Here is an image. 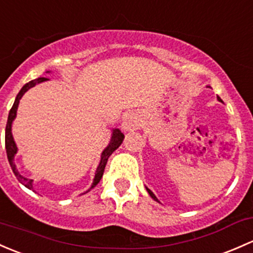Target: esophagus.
I'll return each instance as SVG.
<instances>
[{"mask_svg":"<svg viewBox=\"0 0 253 253\" xmlns=\"http://www.w3.org/2000/svg\"><path fill=\"white\" fill-rule=\"evenodd\" d=\"M139 119L138 116L133 113L127 114L124 118V121H122V129L124 131H132V129H135L139 127Z\"/></svg>","mask_w":253,"mask_h":253,"instance_id":"esophagus-1","label":"esophagus"}]
</instances>
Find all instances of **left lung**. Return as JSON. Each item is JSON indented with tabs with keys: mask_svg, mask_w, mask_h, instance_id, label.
<instances>
[{
	"mask_svg": "<svg viewBox=\"0 0 253 253\" xmlns=\"http://www.w3.org/2000/svg\"><path fill=\"white\" fill-rule=\"evenodd\" d=\"M218 100H220V98H219V97H218ZM147 190H148L149 195H150V196H151V198H153V199H154V200H156V201H158V199H156V196H155V195H154V194H153V191H151V190H149V189H148V188H147Z\"/></svg>",
	"mask_w": 253,
	"mask_h": 253,
	"instance_id": "8db88e82",
	"label": "left lung"
}]
</instances>
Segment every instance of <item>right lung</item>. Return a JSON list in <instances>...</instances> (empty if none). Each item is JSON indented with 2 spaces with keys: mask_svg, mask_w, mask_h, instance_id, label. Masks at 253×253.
Wrapping results in <instances>:
<instances>
[{
  "mask_svg": "<svg viewBox=\"0 0 253 253\" xmlns=\"http://www.w3.org/2000/svg\"><path fill=\"white\" fill-rule=\"evenodd\" d=\"M46 80H47L46 78H40V79H37V80H33V81L28 82V84H24L23 88L20 89V92L18 93L17 98H15V102H14V104H13L12 109H10V110H9V115H8L7 125H6V137H4V143H6V151H7L8 161H9V165H10V167H12L13 173L15 174V177L18 178V180H19L21 184L25 185L26 188H29V189H33V179H28V178L23 177V175H21L19 172H18L17 167H15L14 162H13L14 155H15V154H17V145H15L14 140H13L12 132H10V129H12L13 120L15 119V115H17L18 104H19V100H20V98L24 95V93L28 91L29 88H31V87L35 86V84H40V82L46 81ZM124 138H125V135H124V133H121V131H120V129H114L113 137H111V140H110V144L108 145V148H106L105 150L103 151V154H102V160H100L99 166H98L97 172H95V177H94V180H93L92 188H94L95 185H97L98 183H99V180L102 179L103 173H104V169H105L106 162H108L109 156H110L111 154H113L114 151H115L116 149H118L120 145H121V143H122V140H124Z\"/></svg>",
  "mask_w": 253,
  "mask_h": 253,
  "instance_id": "1",
  "label": "right lung"
}]
</instances>
